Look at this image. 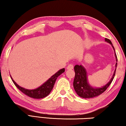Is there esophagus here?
Segmentation results:
<instances>
[{
  "mask_svg": "<svg viewBox=\"0 0 126 126\" xmlns=\"http://www.w3.org/2000/svg\"><path fill=\"white\" fill-rule=\"evenodd\" d=\"M73 67H74L73 65L72 64H69V65H68L67 69H73Z\"/></svg>",
  "mask_w": 126,
  "mask_h": 126,
  "instance_id": "esophagus-1",
  "label": "esophagus"
}]
</instances>
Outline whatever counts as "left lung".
<instances>
[{
    "label": "left lung",
    "instance_id": "left-lung-1",
    "mask_svg": "<svg viewBox=\"0 0 126 126\" xmlns=\"http://www.w3.org/2000/svg\"><path fill=\"white\" fill-rule=\"evenodd\" d=\"M105 41L111 44L114 50L115 57L116 58V61L117 62V57L115 52L114 47L112 46V42L110 39L107 38H105ZM117 63L116 64V68H117ZM74 71H75V77L74 79L73 87L74 90L79 96L83 98H90L97 96H98L102 93H103L105 91L110 85L111 83L112 80H113L115 74H116V69L114 72L113 75L112 76V78L106 84L105 86L100 88H93L88 83L87 80V72L84 67L82 65H76L74 66Z\"/></svg>",
    "mask_w": 126,
    "mask_h": 126
}]
</instances>
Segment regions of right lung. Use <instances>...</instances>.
<instances>
[{"instance_id": "1", "label": "right lung", "mask_w": 126, "mask_h": 126, "mask_svg": "<svg viewBox=\"0 0 126 126\" xmlns=\"http://www.w3.org/2000/svg\"><path fill=\"white\" fill-rule=\"evenodd\" d=\"M64 68L60 69L58 72H57L56 73H55L54 75L51 77L44 84H43L42 86H40L38 88L34 89H27L23 88V87H21L19 85L17 84L16 82H14V80L13 79L11 76H10V77H11L12 81L13 82L15 86L19 89L22 92L24 93L25 95H27L28 96L31 98H33L40 99L46 97L48 95H49V94L50 93L53 87H54V85L57 78L61 74L64 73Z\"/></svg>"}]
</instances>
